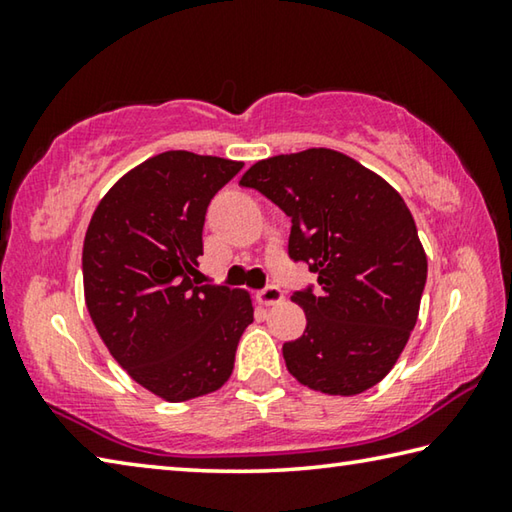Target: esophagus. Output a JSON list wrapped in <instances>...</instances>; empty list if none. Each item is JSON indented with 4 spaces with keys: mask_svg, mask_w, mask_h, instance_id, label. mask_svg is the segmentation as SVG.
Returning a JSON list of instances; mask_svg holds the SVG:
<instances>
[{
    "mask_svg": "<svg viewBox=\"0 0 512 512\" xmlns=\"http://www.w3.org/2000/svg\"><path fill=\"white\" fill-rule=\"evenodd\" d=\"M284 300V291L280 287H275V284H268V287H264L262 291L257 293V302L259 305H280V302Z\"/></svg>",
    "mask_w": 512,
    "mask_h": 512,
    "instance_id": "1",
    "label": "esophagus"
}]
</instances>
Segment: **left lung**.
Returning a JSON list of instances; mask_svg holds the SVG:
<instances>
[{
    "label": "left lung",
    "instance_id": "obj_1",
    "mask_svg": "<svg viewBox=\"0 0 512 512\" xmlns=\"http://www.w3.org/2000/svg\"><path fill=\"white\" fill-rule=\"evenodd\" d=\"M239 185L289 216V257L318 277L316 291L291 296L307 316L300 339L282 345L291 375L327 395L379 384L409 341L427 282V255L402 196L332 149L262 160Z\"/></svg>",
    "mask_w": 512,
    "mask_h": 512
}]
</instances>
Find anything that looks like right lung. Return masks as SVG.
I'll list each match as a JSON object with an SVG mask.
<instances>
[{
  "instance_id": "right-lung-1",
  "label": "right lung",
  "mask_w": 512,
  "mask_h": 512,
  "mask_svg": "<svg viewBox=\"0 0 512 512\" xmlns=\"http://www.w3.org/2000/svg\"><path fill=\"white\" fill-rule=\"evenodd\" d=\"M244 167L167 151L112 185L83 241L85 305L112 357L167 402L214 393L230 379L253 302L203 284L207 205Z\"/></svg>"
}]
</instances>
